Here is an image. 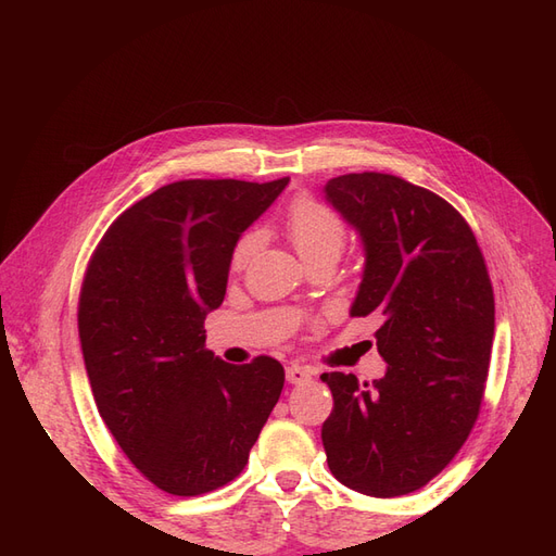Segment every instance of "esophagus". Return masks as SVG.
Returning a JSON list of instances; mask_svg holds the SVG:
<instances>
[{"label": "esophagus", "instance_id": "esophagus-1", "mask_svg": "<svg viewBox=\"0 0 556 556\" xmlns=\"http://www.w3.org/2000/svg\"><path fill=\"white\" fill-rule=\"evenodd\" d=\"M285 376H288V382H290V384H304V382L311 380L313 374L308 371V368H304V366L292 364V366L285 368Z\"/></svg>", "mask_w": 556, "mask_h": 556}]
</instances>
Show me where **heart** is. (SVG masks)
Returning a JSON list of instances; mask_svg holds the SVG:
<instances>
[{"instance_id":"heart-1","label":"heart","mask_w":556,"mask_h":556,"mask_svg":"<svg viewBox=\"0 0 556 556\" xmlns=\"http://www.w3.org/2000/svg\"><path fill=\"white\" fill-rule=\"evenodd\" d=\"M285 229H288L292 245L306 264L319 257L339 260L348 241L343 217L311 194H301L292 201L288 213H285ZM257 245L260 233L245 231L231 250V268H243Z\"/></svg>"}]
</instances>
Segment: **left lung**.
I'll use <instances>...</instances> for the list:
<instances>
[{"label":"left lung","instance_id":"obj_1","mask_svg":"<svg viewBox=\"0 0 556 556\" xmlns=\"http://www.w3.org/2000/svg\"><path fill=\"white\" fill-rule=\"evenodd\" d=\"M327 199L359 231L364 278L352 317H376L387 374H325L323 443L333 478L366 496L410 494L466 443L494 339V290L464 215L392 174L331 178Z\"/></svg>","mask_w":556,"mask_h":556}]
</instances>
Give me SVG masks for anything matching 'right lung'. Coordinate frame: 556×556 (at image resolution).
I'll list each match as a JSON object with an SVG mask.
<instances>
[{
    "mask_svg": "<svg viewBox=\"0 0 556 556\" xmlns=\"http://www.w3.org/2000/svg\"><path fill=\"white\" fill-rule=\"evenodd\" d=\"M288 180L164 185L115 217L88 262L78 336L97 410L166 494L237 478L282 392L278 359L213 357L204 319L225 299L233 245Z\"/></svg>",
    "mask_w": 556,
    "mask_h": 556,
    "instance_id": "add662e5",
    "label": "right lung"
}]
</instances>
